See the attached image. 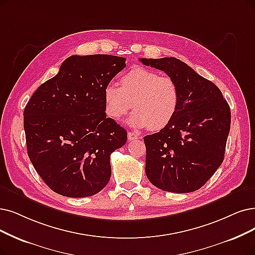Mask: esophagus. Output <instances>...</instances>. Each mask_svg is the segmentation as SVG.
Listing matches in <instances>:
<instances>
[{
	"label": "esophagus",
	"mask_w": 255,
	"mask_h": 255,
	"mask_svg": "<svg viewBox=\"0 0 255 255\" xmlns=\"http://www.w3.org/2000/svg\"><path fill=\"white\" fill-rule=\"evenodd\" d=\"M128 138L129 141H134V140H138L140 137L137 133H133V131H128Z\"/></svg>",
	"instance_id": "34e87169"
}]
</instances>
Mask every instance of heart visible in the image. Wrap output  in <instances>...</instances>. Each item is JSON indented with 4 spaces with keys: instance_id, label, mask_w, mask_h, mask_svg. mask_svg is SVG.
<instances>
[{
    "instance_id": "1",
    "label": "heart",
    "mask_w": 255,
    "mask_h": 255,
    "mask_svg": "<svg viewBox=\"0 0 255 255\" xmlns=\"http://www.w3.org/2000/svg\"><path fill=\"white\" fill-rule=\"evenodd\" d=\"M120 85L110 83L105 88L106 112L112 119L120 120L131 108L136 111L129 122L137 128L159 130L174 119L180 93L172 78L144 68H134L120 78Z\"/></svg>"
}]
</instances>
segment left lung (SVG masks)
Instances as JSON below:
<instances>
[{
    "label": "left lung",
    "mask_w": 255,
    "mask_h": 255,
    "mask_svg": "<svg viewBox=\"0 0 255 255\" xmlns=\"http://www.w3.org/2000/svg\"><path fill=\"white\" fill-rule=\"evenodd\" d=\"M164 71L180 93L177 113L158 133L145 136V174L156 187L170 192L201 188L225 155L231 114L220 89L175 57L140 58Z\"/></svg>",
    "instance_id": "8db88e82"
}]
</instances>
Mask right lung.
Here are the masks:
<instances>
[{
  "label": "right lung",
  "instance_id": "add662e5",
  "mask_svg": "<svg viewBox=\"0 0 255 255\" xmlns=\"http://www.w3.org/2000/svg\"><path fill=\"white\" fill-rule=\"evenodd\" d=\"M126 67L108 54L72 55L33 93L24 110L27 151L39 177L59 195L94 196L111 178V154L128 133L107 118L104 92Z\"/></svg>",
  "mask_w": 255,
  "mask_h": 255
}]
</instances>
